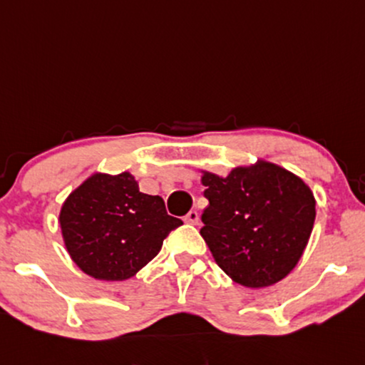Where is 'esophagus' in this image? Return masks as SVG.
<instances>
[{
    "label": "esophagus",
    "mask_w": 365,
    "mask_h": 365,
    "mask_svg": "<svg viewBox=\"0 0 365 365\" xmlns=\"http://www.w3.org/2000/svg\"><path fill=\"white\" fill-rule=\"evenodd\" d=\"M183 221H185V222H188V225H198V221H200V215H198V211H197V210L188 211L187 216L183 217Z\"/></svg>",
    "instance_id": "esophagus-1"
}]
</instances>
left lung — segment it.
Wrapping results in <instances>:
<instances>
[{"label": "left lung", "instance_id": "1", "mask_svg": "<svg viewBox=\"0 0 365 365\" xmlns=\"http://www.w3.org/2000/svg\"><path fill=\"white\" fill-rule=\"evenodd\" d=\"M208 208L200 235L236 284L274 285L298 264L312 235L317 201L300 177L270 162L203 172Z\"/></svg>", "mask_w": 365, "mask_h": 365}]
</instances>
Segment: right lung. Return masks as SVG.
<instances>
[{"instance_id":"1","label":"right lung","mask_w":365,"mask_h":365,"mask_svg":"<svg viewBox=\"0 0 365 365\" xmlns=\"http://www.w3.org/2000/svg\"><path fill=\"white\" fill-rule=\"evenodd\" d=\"M65 247L98 280H126L159 254L168 232L182 226L160 197L139 192L129 172L95 173L73 190L58 216Z\"/></svg>"}]
</instances>
